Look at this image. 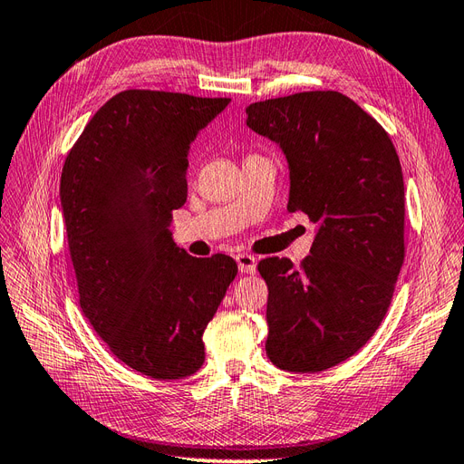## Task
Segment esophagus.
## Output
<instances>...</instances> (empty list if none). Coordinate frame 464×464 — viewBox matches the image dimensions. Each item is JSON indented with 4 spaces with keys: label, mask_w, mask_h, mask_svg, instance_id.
<instances>
[{
    "label": "esophagus",
    "mask_w": 464,
    "mask_h": 464,
    "mask_svg": "<svg viewBox=\"0 0 464 464\" xmlns=\"http://www.w3.org/2000/svg\"><path fill=\"white\" fill-rule=\"evenodd\" d=\"M237 266H239L241 274H255L256 258L253 255H237Z\"/></svg>",
    "instance_id": "obj_1"
}]
</instances>
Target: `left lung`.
Instances as JSON below:
<instances>
[{"label": "left lung", "mask_w": 464, "mask_h": 464, "mask_svg": "<svg viewBox=\"0 0 464 464\" xmlns=\"http://www.w3.org/2000/svg\"><path fill=\"white\" fill-rule=\"evenodd\" d=\"M246 126L280 145L289 211L316 223L309 258H264L266 353L295 373L348 360L389 311L404 262V180L382 126L338 91L253 102Z\"/></svg>", "instance_id": "1"}]
</instances>
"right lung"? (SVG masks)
<instances>
[{
    "label": "right lung",
    "instance_id": "1",
    "mask_svg": "<svg viewBox=\"0 0 464 464\" xmlns=\"http://www.w3.org/2000/svg\"><path fill=\"white\" fill-rule=\"evenodd\" d=\"M229 99L128 89L91 118L62 169L60 200L79 305L109 350L153 379L204 363V330L237 276L170 237L187 202L190 143Z\"/></svg>",
    "mask_w": 464,
    "mask_h": 464
}]
</instances>
